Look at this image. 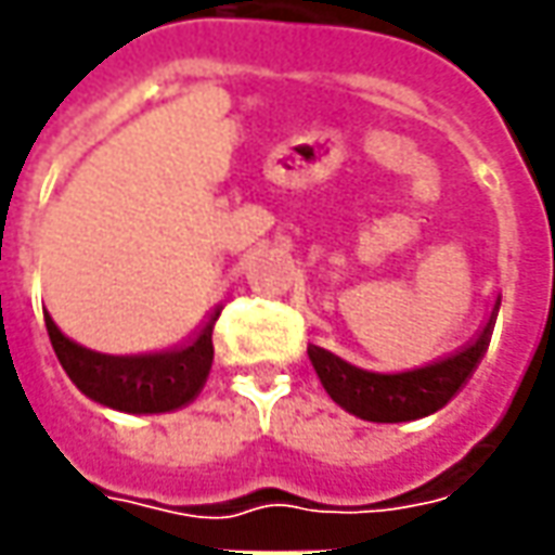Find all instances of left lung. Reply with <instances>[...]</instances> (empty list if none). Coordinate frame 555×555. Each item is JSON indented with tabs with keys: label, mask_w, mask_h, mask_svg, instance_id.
Masks as SVG:
<instances>
[{
	"label": "left lung",
	"mask_w": 555,
	"mask_h": 555,
	"mask_svg": "<svg viewBox=\"0 0 555 555\" xmlns=\"http://www.w3.org/2000/svg\"><path fill=\"white\" fill-rule=\"evenodd\" d=\"M492 318L486 321L470 345L412 373H366L318 345H308V357L326 393L351 415L366 418V422H412L446 406L459 393L461 385L470 378L489 348L494 326Z\"/></svg>",
	"instance_id": "8db88e82"
}]
</instances>
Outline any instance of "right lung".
Masks as SVG:
<instances>
[{
    "label": "right lung",
    "instance_id": "add662e5",
    "mask_svg": "<svg viewBox=\"0 0 555 555\" xmlns=\"http://www.w3.org/2000/svg\"><path fill=\"white\" fill-rule=\"evenodd\" d=\"M217 318L219 311H214L198 330V336L180 348L130 357L88 351L63 336L51 318H44V326L61 366L85 397L118 412L146 415V412H170L185 406L204 388L214 363Z\"/></svg>",
    "mask_w": 555,
    "mask_h": 555
}]
</instances>
